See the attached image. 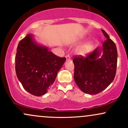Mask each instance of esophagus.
I'll return each mask as SVG.
<instances>
[{"mask_svg":"<svg viewBox=\"0 0 128 128\" xmlns=\"http://www.w3.org/2000/svg\"><path fill=\"white\" fill-rule=\"evenodd\" d=\"M65 57H66V60H70V57L69 54L66 55Z\"/></svg>","mask_w":128,"mask_h":128,"instance_id":"obj_1","label":"esophagus"}]
</instances>
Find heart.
I'll use <instances>...</instances> for the list:
<instances>
[{
  "mask_svg": "<svg viewBox=\"0 0 128 128\" xmlns=\"http://www.w3.org/2000/svg\"><path fill=\"white\" fill-rule=\"evenodd\" d=\"M93 47H94V44H93L92 42H88L86 43L85 44L82 45V46H81L79 48L78 53L82 55L85 54L89 52L93 48Z\"/></svg>",
  "mask_w": 128,
  "mask_h": 128,
  "instance_id": "heart-1",
  "label": "heart"
}]
</instances>
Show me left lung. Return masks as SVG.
Segmentation results:
<instances>
[{"mask_svg":"<svg viewBox=\"0 0 128 128\" xmlns=\"http://www.w3.org/2000/svg\"><path fill=\"white\" fill-rule=\"evenodd\" d=\"M106 40L102 47H98L83 57H74V80L86 94H96L106 89L114 79L118 62L116 46L106 31L102 30Z\"/></svg>","mask_w":128,"mask_h":128,"instance_id":"obj_1","label":"left lung"}]
</instances>
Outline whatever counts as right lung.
Returning a JSON list of instances; mask_svg holds the SVG:
<instances>
[{"mask_svg": "<svg viewBox=\"0 0 128 128\" xmlns=\"http://www.w3.org/2000/svg\"><path fill=\"white\" fill-rule=\"evenodd\" d=\"M66 60L36 42L31 34L20 41L16 56V76L23 88L33 95L47 92Z\"/></svg>", "mask_w": 128, "mask_h": 128, "instance_id": "obj_1", "label": "right lung"}]
</instances>
